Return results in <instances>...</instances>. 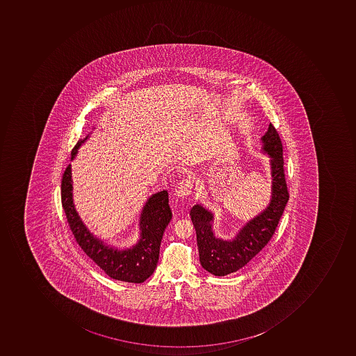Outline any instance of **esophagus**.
I'll return each instance as SVG.
<instances>
[{
    "label": "esophagus",
    "mask_w": 356,
    "mask_h": 356,
    "mask_svg": "<svg viewBox=\"0 0 356 356\" xmlns=\"http://www.w3.org/2000/svg\"><path fill=\"white\" fill-rule=\"evenodd\" d=\"M193 184L191 179H184L177 185L175 195L179 197H186L193 193Z\"/></svg>",
    "instance_id": "esophagus-1"
}]
</instances>
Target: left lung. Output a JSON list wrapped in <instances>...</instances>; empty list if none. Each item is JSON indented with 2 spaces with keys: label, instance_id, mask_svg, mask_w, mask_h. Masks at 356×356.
<instances>
[{
  "label": "left lung",
  "instance_id": "obj_1",
  "mask_svg": "<svg viewBox=\"0 0 356 356\" xmlns=\"http://www.w3.org/2000/svg\"><path fill=\"white\" fill-rule=\"evenodd\" d=\"M263 152L270 157L272 199L268 209L246 223L232 241L215 236L213 214L201 205L191 209V217L197 233L202 268L215 276H225L244 268L270 242L289 201L284 175V147L276 128L270 123L262 137Z\"/></svg>",
  "mask_w": 356,
  "mask_h": 356
}]
</instances>
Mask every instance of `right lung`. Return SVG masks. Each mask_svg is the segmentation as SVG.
<instances>
[{
	"label": "right lung",
	"mask_w": 356,
	"mask_h": 356,
	"mask_svg": "<svg viewBox=\"0 0 356 356\" xmlns=\"http://www.w3.org/2000/svg\"><path fill=\"white\" fill-rule=\"evenodd\" d=\"M86 138L74 145L72 159ZM72 191V170L68 165L60 183V200L70 230L86 256L111 278L131 284L145 282L155 270L163 232L172 218L168 191L155 193L145 203L140 217L141 238L133 248L125 250L107 246L88 232L74 209Z\"/></svg>",
	"instance_id": "right-lung-1"
}]
</instances>
